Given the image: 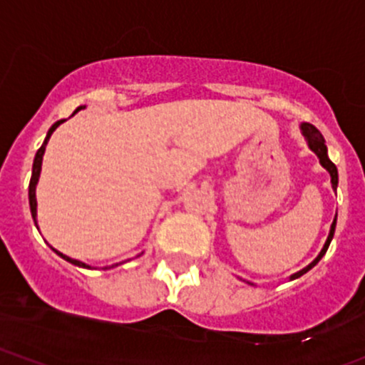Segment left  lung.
Instances as JSON below:
<instances>
[{
    "instance_id": "obj_1",
    "label": "left lung",
    "mask_w": 365,
    "mask_h": 365,
    "mask_svg": "<svg viewBox=\"0 0 365 365\" xmlns=\"http://www.w3.org/2000/svg\"><path fill=\"white\" fill-rule=\"evenodd\" d=\"M301 128H302V133H304L306 140H308L309 148H312V150H313L314 153H317L318 159H320V163H322V166H324L325 170H327L329 173H331V182H332V187H334V189H336V187H337V168L334 166V163H332V160L329 159V157H327V147H325V140H324V136H322V133L318 131V129L314 128V125H312V124H302ZM334 231H336V218H334V222H332V225H331V232H329L327 241H325L324 248H322V252L318 253L317 259H314L313 262L309 264L308 267H304V269H302V271H299V273H295V274L290 276V279L299 278V276H302L304 273H308V271L312 269L313 266H317L318 260H320L322 257L325 255V252H327L329 245H331L332 237H334Z\"/></svg>"
}]
</instances>
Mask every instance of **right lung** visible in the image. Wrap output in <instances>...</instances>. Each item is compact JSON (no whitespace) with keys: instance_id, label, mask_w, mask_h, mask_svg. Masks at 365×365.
<instances>
[{"instance_id":"add662e5","label":"right lung","mask_w":365,"mask_h":365,"mask_svg":"<svg viewBox=\"0 0 365 365\" xmlns=\"http://www.w3.org/2000/svg\"><path fill=\"white\" fill-rule=\"evenodd\" d=\"M78 110H82V106H80V108H76L75 112H73V115H75L76 112H78ZM64 120H66V118H63V120H57L56 124H53L52 128L48 129V133H47V138H45L43 145H41V147L38 148L36 155H34V163H33V175H31V182H29V208H31V215H33V220H34V224H36V195H34V189H36L38 176H40V170H41V159H43L45 147H47V143H48V138H51V134H52L53 131H56V128H57V125H59V124H63ZM52 250H53V248H52ZM53 252H56L57 255H61V257H63L64 260H68V262L75 264V266H80V267H89V266H87V264L80 262V260L70 259V257L63 255V253H61V252H57V250H53ZM117 266H118V264H117Z\"/></svg>"}]
</instances>
